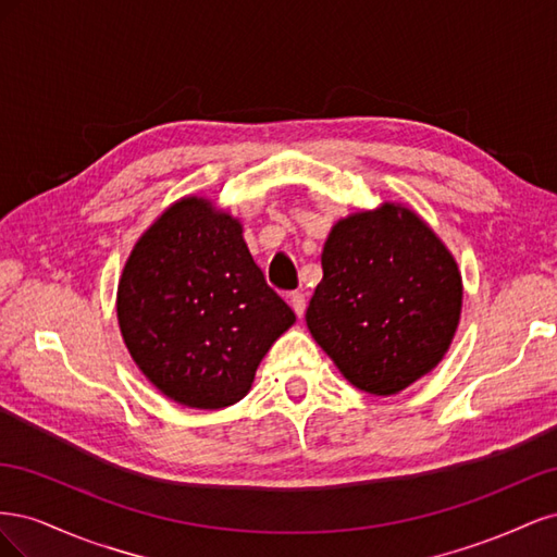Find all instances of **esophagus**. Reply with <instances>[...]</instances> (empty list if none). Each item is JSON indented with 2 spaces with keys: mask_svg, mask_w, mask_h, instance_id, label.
<instances>
[{
  "mask_svg": "<svg viewBox=\"0 0 557 557\" xmlns=\"http://www.w3.org/2000/svg\"><path fill=\"white\" fill-rule=\"evenodd\" d=\"M288 299H290V307H293V311L301 318L305 315V311H307V297L301 295V293H290L288 295Z\"/></svg>",
  "mask_w": 557,
  "mask_h": 557,
  "instance_id": "esophagus-1",
  "label": "esophagus"
}]
</instances>
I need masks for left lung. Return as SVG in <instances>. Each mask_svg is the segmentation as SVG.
Masks as SVG:
<instances>
[{
	"label": "left lung",
	"instance_id": "obj_1",
	"mask_svg": "<svg viewBox=\"0 0 557 557\" xmlns=\"http://www.w3.org/2000/svg\"><path fill=\"white\" fill-rule=\"evenodd\" d=\"M320 262L307 325L352 385L395 395L440 364L460 320L462 278L413 211L383 205L348 215Z\"/></svg>",
	"mask_w": 557,
	"mask_h": 557
}]
</instances>
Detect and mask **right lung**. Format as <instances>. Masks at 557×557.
<instances>
[{
    "label": "right lung",
    "mask_w": 557,
    "mask_h": 557,
    "mask_svg": "<svg viewBox=\"0 0 557 557\" xmlns=\"http://www.w3.org/2000/svg\"><path fill=\"white\" fill-rule=\"evenodd\" d=\"M117 323L160 393L213 411L250 391L295 313L252 262L239 221L185 197L134 246L117 285Z\"/></svg>",
    "instance_id": "add662e5"
}]
</instances>
